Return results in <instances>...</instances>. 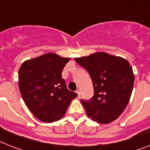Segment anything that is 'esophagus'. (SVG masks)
<instances>
[{
	"instance_id": "obj_1",
	"label": "esophagus",
	"mask_w": 150,
	"mask_h": 150,
	"mask_svg": "<svg viewBox=\"0 0 150 150\" xmlns=\"http://www.w3.org/2000/svg\"><path fill=\"white\" fill-rule=\"evenodd\" d=\"M76 93H77V97H78V98H80V91H79V90H76Z\"/></svg>"
}]
</instances>
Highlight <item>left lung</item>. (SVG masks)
Returning <instances> with one entry per match:
<instances>
[{
    "label": "left lung",
    "mask_w": 150,
    "mask_h": 150,
    "mask_svg": "<svg viewBox=\"0 0 150 150\" xmlns=\"http://www.w3.org/2000/svg\"><path fill=\"white\" fill-rule=\"evenodd\" d=\"M74 60L89 73L93 84L92 98L81 100L87 116L103 124L117 120L127 107L133 91L134 74L129 63L103 52Z\"/></svg>",
    "instance_id": "obj_1"
}]
</instances>
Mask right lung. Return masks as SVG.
Here are the masks:
<instances>
[{
  "label": "right lung",
  "mask_w": 150,
  "mask_h": 150,
  "mask_svg": "<svg viewBox=\"0 0 150 150\" xmlns=\"http://www.w3.org/2000/svg\"><path fill=\"white\" fill-rule=\"evenodd\" d=\"M70 58L46 54L26 60L20 67V91L30 111L44 122H53L64 117L70 102L77 96L67 89L62 70Z\"/></svg>",
  "instance_id": "right-lung-1"
}]
</instances>
